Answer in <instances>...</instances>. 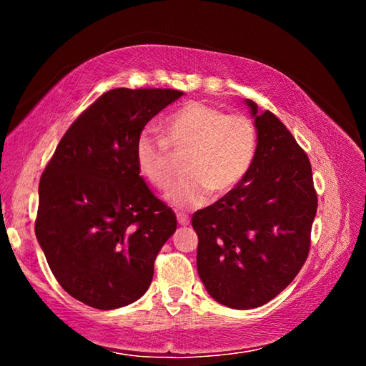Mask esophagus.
Returning <instances> with one entry per match:
<instances>
[{
    "instance_id": "obj_1",
    "label": "esophagus",
    "mask_w": 366,
    "mask_h": 366,
    "mask_svg": "<svg viewBox=\"0 0 366 366\" xmlns=\"http://www.w3.org/2000/svg\"><path fill=\"white\" fill-rule=\"evenodd\" d=\"M177 221H179V224H181V226H187L190 222L189 216L185 213H177Z\"/></svg>"
}]
</instances>
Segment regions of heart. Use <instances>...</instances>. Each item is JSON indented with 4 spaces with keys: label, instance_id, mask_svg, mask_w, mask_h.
<instances>
[{
    "label": "heart",
    "instance_id": "heart-1",
    "mask_svg": "<svg viewBox=\"0 0 366 366\" xmlns=\"http://www.w3.org/2000/svg\"><path fill=\"white\" fill-rule=\"evenodd\" d=\"M164 137L147 127L135 140V161L140 174L153 187L168 189L176 171L171 148L189 153L187 176L169 189L166 198L177 208L205 205L214 192L226 195L249 176L257 159L259 135L257 124L245 114H229L202 102L184 104L163 124Z\"/></svg>",
    "mask_w": 366,
    "mask_h": 366
}]
</instances>
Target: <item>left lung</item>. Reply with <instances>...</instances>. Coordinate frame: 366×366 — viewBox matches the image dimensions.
I'll list each match as a JSON object with an SVG mask.
<instances>
[{
  "label": "left lung",
  "mask_w": 366,
  "mask_h": 366,
  "mask_svg": "<svg viewBox=\"0 0 366 366\" xmlns=\"http://www.w3.org/2000/svg\"><path fill=\"white\" fill-rule=\"evenodd\" d=\"M245 103L259 135L253 168L237 189L192 216L198 276L216 302L235 310L262 307L294 281L318 208L307 153L271 111Z\"/></svg>",
  "instance_id": "left-lung-1"
}]
</instances>
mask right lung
<instances>
[{"instance_id": "add662e5", "label": "right lung", "mask_w": 366, "mask_h": 366, "mask_svg": "<svg viewBox=\"0 0 366 366\" xmlns=\"http://www.w3.org/2000/svg\"><path fill=\"white\" fill-rule=\"evenodd\" d=\"M172 89H114L92 103L48 161L35 234L67 294L98 310L147 292L161 247L177 227L135 161L147 122L181 98Z\"/></svg>"}]
</instances>
